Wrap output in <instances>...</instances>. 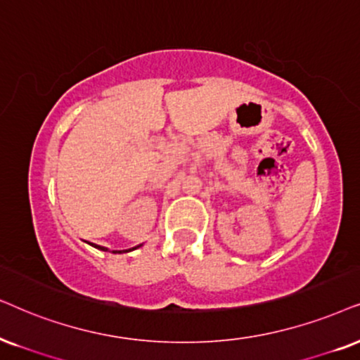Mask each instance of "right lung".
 <instances>
[{"label": "right lung", "mask_w": 360, "mask_h": 360, "mask_svg": "<svg viewBox=\"0 0 360 360\" xmlns=\"http://www.w3.org/2000/svg\"><path fill=\"white\" fill-rule=\"evenodd\" d=\"M94 248H98L99 251H108L106 248H103V245H94ZM138 248H141V244L139 245H136V248H133V249H127V251H122V252H129V251H134V249H138ZM112 252H121V251H112Z\"/></svg>", "instance_id": "right-lung-1"}]
</instances>
